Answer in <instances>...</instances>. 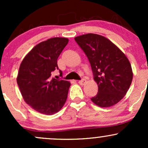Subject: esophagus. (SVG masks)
Listing matches in <instances>:
<instances>
[{
    "label": "esophagus",
    "mask_w": 148,
    "mask_h": 148,
    "mask_svg": "<svg viewBox=\"0 0 148 148\" xmlns=\"http://www.w3.org/2000/svg\"><path fill=\"white\" fill-rule=\"evenodd\" d=\"M86 80L84 79H81V81H79V84L80 85H81V86H83V85H84L85 84H86Z\"/></svg>",
    "instance_id": "34e87169"
}]
</instances>
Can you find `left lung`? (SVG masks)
Returning <instances> with one entry per match:
<instances>
[{
    "mask_svg": "<svg viewBox=\"0 0 148 148\" xmlns=\"http://www.w3.org/2000/svg\"><path fill=\"white\" fill-rule=\"evenodd\" d=\"M88 57L98 92L91 98L100 107H110L126 95L133 79L126 56L113 42L97 34L88 33L74 38Z\"/></svg>",
    "mask_w": 148,
    "mask_h": 148,
    "instance_id": "left-lung-1",
    "label": "left lung"
}]
</instances>
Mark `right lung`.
Segmentation results:
<instances>
[{
  "label": "right lung",
  "instance_id": "right-lung-1",
  "mask_svg": "<svg viewBox=\"0 0 148 148\" xmlns=\"http://www.w3.org/2000/svg\"><path fill=\"white\" fill-rule=\"evenodd\" d=\"M64 37H53L35 46L20 64L17 84L24 101L34 110L45 115H53L64 106L70 83L51 78L58 69L57 60L68 43Z\"/></svg>",
  "mask_w": 148,
  "mask_h": 148
}]
</instances>
